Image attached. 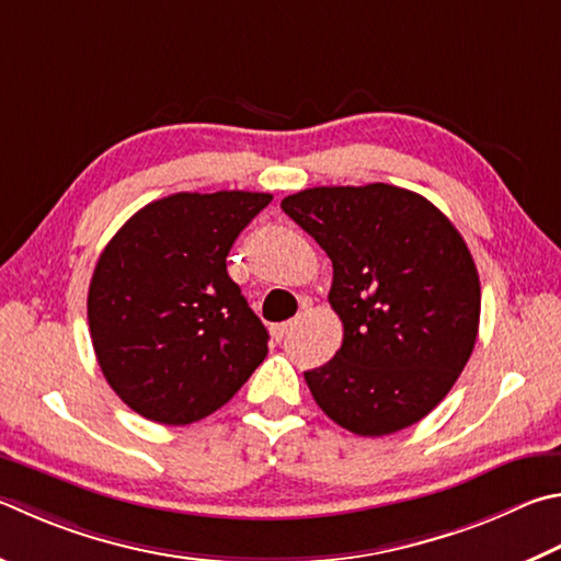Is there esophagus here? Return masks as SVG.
I'll use <instances>...</instances> for the list:
<instances>
[{"label": "esophagus", "instance_id": "obj_1", "mask_svg": "<svg viewBox=\"0 0 561 561\" xmlns=\"http://www.w3.org/2000/svg\"><path fill=\"white\" fill-rule=\"evenodd\" d=\"M294 323H297V321H284V323L272 325V335H274V339H277V341H282L284 335H287V333L294 329Z\"/></svg>", "mask_w": 561, "mask_h": 561}]
</instances>
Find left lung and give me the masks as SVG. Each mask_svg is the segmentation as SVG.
Returning <instances> with one entry per match:
<instances>
[{
    "label": "left lung",
    "instance_id": "left-lung-1",
    "mask_svg": "<svg viewBox=\"0 0 561 561\" xmlns=\"http://www.w3.org/2000/svg\"><path fill=\"white\" fill-rule=\"evenodd\" d=\"M333 262L331 309L343 343L304 373L316 404L358 436L424 420L466 368L481 282L451 220L390 183L319 186L282 201Z\"/></svg>",
    "mask_w": 561,
    "mask_h": 561
}]
</instances>
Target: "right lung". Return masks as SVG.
Returning <instances> with one entry per match:
<instances>
[{
	"label": "right lung",
	"instance_id": "1",
	"mask_svg": "<svg viewBox=\"0 0 561 561\" xmlns=\"http://www.w3.org/2000/svg\"><path fill=\"white\" fill-rule=\"evenodd\" d=\"M270 193H174L107 242L88 291L100 370L129 410L183 426L220 410L267 355L270 333L226 257Z\"/></svg>",
	"mask_w": 561,
	"mask_h": 561
}]
</instances>
